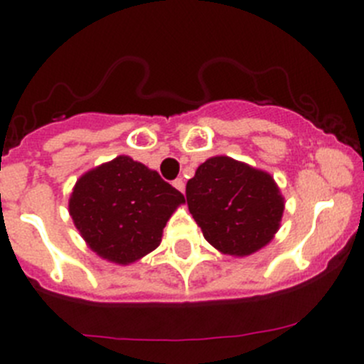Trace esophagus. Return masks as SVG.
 I'll return each instance as SVG.
<instances>
[{"label": "esophagus", "mask_w": 364, "mask_h": 364, "mask_svg": "<svg viewBox=\"0 0 364 364\" xmlns=\"http://www.w3.org/2000/svg\"><path fill=\"white\" fill-rule=\"evenodd\" d=\"M172 185L176 186V188L179 190V192H185V181H183L181 178H178V179H174V181H172Z\"/></svg>", "instance_id": "obj_1"}]
</instances>
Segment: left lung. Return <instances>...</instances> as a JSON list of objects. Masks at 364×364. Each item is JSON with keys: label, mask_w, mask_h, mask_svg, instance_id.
I'll return each instance as SVG.
<instances>
[{"label": "left lung", "mask_w": 364, "mask_h": 364, "mask_svg": "<svg viewBox=\"0 0 364 364\" xmlns=\"http://www.w3.org/2000/svg\"><path fill=\"white\" fill-rule=\"evenodd\" d=\"M186 203L204 238L222 254L249 256L270 243L284 197L268 172L229 156H213L186 183Z\"/></svg>", "instance_id": "1"}]
</instances>
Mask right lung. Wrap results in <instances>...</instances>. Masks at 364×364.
<instances>
[{
	"label": "right lung",
	"mask_w": 364,
	"mask_h": 364,
	"mask_svg": "<svg viewBox=\"0 0 364 364\" xmlns=\"http://www.w3.org/2000/svg\"><path fill=\"white\" fill-rule=\"evenodd\" d=\"M183 203V193L156 171L122 154L77 179L69 213L97 256L129 264L160 245L165 224Z\"/></svg>",
	"instance_id": "obj_1"
}]
</instances>
